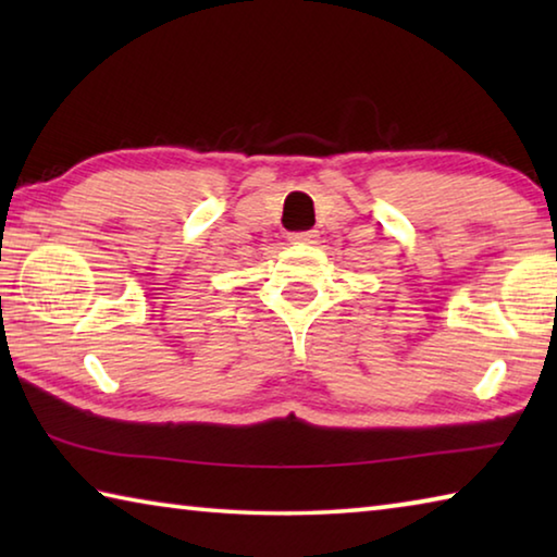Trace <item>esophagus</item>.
<instances>
[{"label": "esophagus", "mask_w": 557, "mask_h": 557, "mask_svg": "<svg viewBox=\"0 0 557 557\" xmlns=\"http://www.w3.org/2000/svg\"><path fill=\"white\" fill-rule=\"evenodd\" d=\"M287 238L292 240V243H314V238H317V231H305V233H289Z\"/></svg>", "instance_id": "34e87169"}]
</instances>
